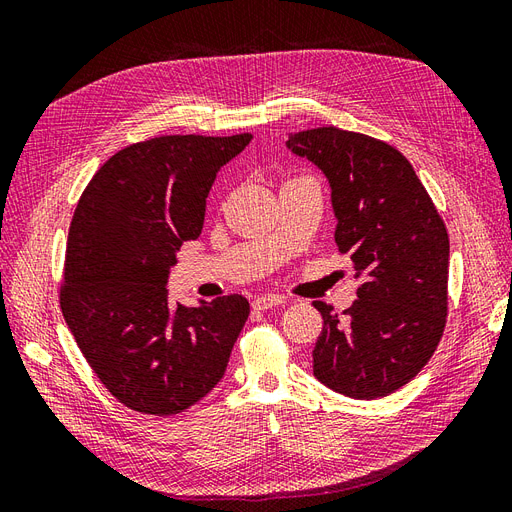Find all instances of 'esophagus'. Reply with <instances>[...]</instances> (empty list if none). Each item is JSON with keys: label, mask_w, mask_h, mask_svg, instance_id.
I'll use <instances>...</instances> for the list:
<instances>
[{"label": "esophagus", "mask_w": 512, "mask_h": 512, "mask_svg": "<svg viewBox=\"0 0 512 512\" xmlns=\"http://www.w3.org/2000/svg\"><path fill=\"white\" fill-rule=\"evenodd\" d=\"M282 303H284V299L280 297V294H262V297L252 301V307L258 309V312H265V309L277 307V305H282Z\"/></svg>", "instance_id": "34e87169"}]
</instances>
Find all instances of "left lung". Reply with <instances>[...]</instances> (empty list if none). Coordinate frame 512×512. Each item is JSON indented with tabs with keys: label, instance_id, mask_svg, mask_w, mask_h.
Instances as JSON below:
<instances>
[{
	"label": "left lung",
	"instance_id": "obj_1",
	"mask_svg": "<svg viewBox=\"0 0 512 512\" xmlns=\"http://www.w3.org/2000/svg\"><path fill=\"white\" fill-rule=\"evenodd\" d=\"M286 147L327 177L335 243L363 277L344 316L314 303L324 320L314 376L352 399L395 393L427 365L444 331V222L412 164L391 145L331 126L288 134Z\"/></svg>",
	"mask_w": 512,
	"mask_h": 512
}]
</instances>
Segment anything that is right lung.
I'll return each instance as SVG.
<instances>
[{"instance_id":"add662e5","label":"right lung","mask_w":512,"mask_h":512,"mask_svg":"<svg viewBox=\"0 0 512 512\" xmlns=\"http://www.w3.org/2000/svg\"><path fill=\"white\" fill-rule=\"evenodd\" d=\"M250 141L175 134L130 145L76 205L61 312L100 382L136 412H183L224 378L250 303L230 294L185 307L166 284L179 247L200 237L215 175Z\"/></svg>"}]
</instances>
